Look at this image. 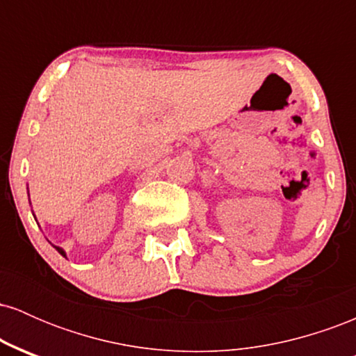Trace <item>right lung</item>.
I'll return each mask as SVG.
<instances>
[{
  "mask_svg": "<svg viewBox=\"0 0 356 356\" xmlns=\"http://www.w3.org/2000/svg\"><path fill=\"white\" fill-rule=\"evenodd\" d=\"M56 251L60 252V254H63L65 256V252H63V249H60V248H56Z\"/></svg>",
  "mask_w": 356,
  "mask_h": 356,
  "instance_id": "right-lung-1",
  "label": "right lung"
}]
</instances>
